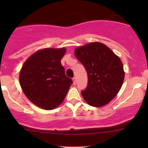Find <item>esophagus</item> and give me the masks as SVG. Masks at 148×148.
Instances as JSON below:
<instances>
[{
  "instance_id": "obj_1",
  "label": "esophagus",
  "mask_w": 148,
  "mask_h": 148,
  "mask_svg": "<svg viewBox=\"0 0 148 148\" xmlns=\"http://www.w3.org/2000/svg\"><path fill=\"white\" fill-rule=\"evenodd\" d=\"M72 81H73V84L75 85V84H76V78H75V77L73 78V79H72Z\"/></svg>"
}]
</instances>
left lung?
<instances>
[{"mask_svg":"<svg viewBox=\"0 0 148 148\" xmlns=\"http://www.w3.org/2000/svg\"><path fill=\"white\" fill-rule=\"evenodd\" d=\"M87 71L88 86L81 92L92 106L100 107L109 103L123 86L125 72L120 58L100 42H91L74 51Z\"/></svg>","mask_w":148,"mask_h":148,"instance_id":"1","label":"left lung"}]
</instances>
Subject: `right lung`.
I'll list each match as a JSON object with an SVG mask.
<instances>
[{
    "label": "right lung",
    "mask_w": 148,
    "mask_h": 148,
    "mask_svg": "<svg viewBox=\"0 0 148 148\" xmlns=\"http://www.w3.org/2000/svg\"><path fill=\"white\" fill-rule=\"evenodd\" d=\"M65 52L64 48L42 49L22 66L19 74L22 90L31 102L45 110L59 106L73 83L60 62Z\"/></svg>",
    "instance_id": "obj_1"
}]
</instances>
